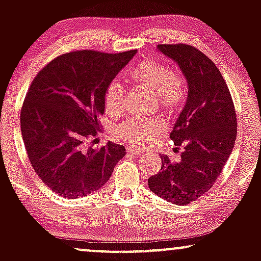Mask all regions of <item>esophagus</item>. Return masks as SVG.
Here are the masks:
<instances>
[{
  "instance_id": "esophagus-1",
  "label": "esophagus",
  "mask_w": 261,
  "mask_h": 261,
  "mask_svg": "<svg viewBox=\"0 0 261 261\" xmlns=\"http://www.w3.org/2000/svg\"><path fill=\"white\" fill-rule=\"evenodd\" d=\"M126 152H127V154L139 155V154L142 153V149L136 148V147H127V148H126Z\"/></svg>"
}]
</instances>
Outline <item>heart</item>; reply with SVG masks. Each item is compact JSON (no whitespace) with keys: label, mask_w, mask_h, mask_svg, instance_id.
I'll return each mask as SVG.
<instances>
[{"label":"heart","mask_w":261,"mask_h":261,"mask_svg":"<svg viewBox=\"0 0 261 261\" xmlns=\"http://www.w3.org/2000/svg\"><path fill=\"white\" fill-rule=\"evenodd\" d=\"M127 80L153 93V108L167 115H174L181 109L188 97V81L180 71L170 70L169 66L157 59H147L134 66ZM104 109L112 118H116L124 109V88L113 81L106 87L103 95ZM167 127L161 118L149 120L130 118L115 127V136L126 145L141 146L153 142L166 133Z\"/></svg>","instance_id":"heart-1"}]
</instances>
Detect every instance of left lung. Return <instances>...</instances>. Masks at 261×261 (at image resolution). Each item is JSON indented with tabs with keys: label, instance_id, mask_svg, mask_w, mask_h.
<instances>
[{
	"label": "left lung",
	"instance_id": "left-lung-1",
	"mask_svg": "<svg viewBox=\"0 0 261 261\" xmlns=\"http://www.w3.org/2000/svg\"><path fill=\"white\" fill-rule=\"evenodd\" d=\"M158 50L173 59L187 77V104L170 139L181 160L161 155L162 167L148 179L155 195L175 205H188L212 188L222 173L237 137L232 95L217 66L195 46L160 44Z\"/></svg>",
	"mask_w": 261,
	"mask_h": 261
}]
</instances>
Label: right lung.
I'll return each mask as SVG.
<instances>
[{"mask_svg":"<svg viewBox=\"0 0 261 261\" xmlns=\"http://www.w3.org/2000/svg\"><path fill=\"white\" fill-rule=\"evenodd\" d=\"M136 50L106 54L73 50L37 73L20 110V130L29 162L39 178L62 197H83L103 187L125 147L87 141L101 133L106 87Z\"/></svg>","mask_w":261,"mask_h":261,"instance_id":"add662e5","label":"right lung"}]
</instances>
